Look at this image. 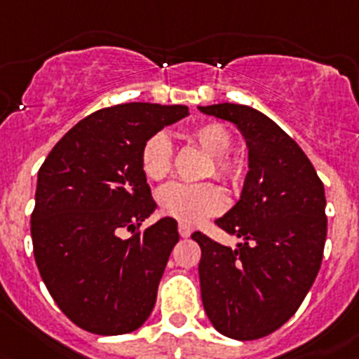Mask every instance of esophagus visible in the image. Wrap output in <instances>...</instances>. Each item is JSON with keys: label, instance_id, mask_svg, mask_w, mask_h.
<instances>
[{"label": "esophagus", "instance_id": "1", "mask_svg": "<svg viewBox=\"0 0 359 359\" xmlns=\"http://www.w3.org/2000/svg\"><path fill=\"white\" fill-rule=\"evenodd\" d=\"M179 233H180V236H182V238H188V236L193 233V227L188 226V224L180 222L179 224Z\"/></svg>", "mask_w": 359, "mask_h": 359}]
</instances>
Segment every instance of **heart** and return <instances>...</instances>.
Returning <instances> with one entry per match:
<instances>
[{
  "instance_id": "obj_1",
  "label": "heart",
  "mask_w": 359,
  "mask_h": 359,
  "mask_svg": "<svg viewBox=\"0 0 359 359\" xmlns=\"http://www.w3.org/2000/svg\"><path fill=\"white\" fill-rule=\"evenodd\" d=\"M186 139L193 146L210 155L205 177H217L231 188H240L245 180L242 162L229 157L233 148V133L220 123H205L191 128ZM141 170L146 179L162 180L173 168V149L164 133H154L144 141L139 155ZM158 208L166 217L177 218L182 224L195 226L208 217H215L226 208V195L215 182L182 184L171 182L158 191Z\"/></svg>"
}]
</instances>
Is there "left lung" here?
Listing matches in <instances>:
<instances>
[{"instance_id": "obj_1", "label": "left lung", "mask_w": 359, "mask_h": 359, "mask_svg": "<svg viewBox=\"0 0 359 359\" xmlns=\"http://www.w3.org/2000/svg\"><path fill=\"white\" fill-rule=\"evenodd\" d=\"M198 110L236 124L249 148L242 197L215 220L244 242L231 249L191 235L202 251V304L220 334L264 338L298 311L322 266L325 189L300 146L262 111L233 102Z\"/></svg>"}]
</instances>
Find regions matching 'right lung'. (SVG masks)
<instances>
[{"label": "right lung", "instance_id": "1", "mask_svg": "<svg viewBox=\"0 0 359 359\" xmlns=\"http://www.w3.org/2000/svg\"><path fill=\"white\" fill-rule=\"evenodd\" d=\"M186 115L182 104L102 108L65 133L39 168L34 258L57 307L81 329L126 334L154 309L179 231L170 217L139 231L157 208L139 155L149 135ZM124 231L134 236L124 239Z\"/></svg>", "mask_w": 359, "mask_h": 359}]
</instances>
